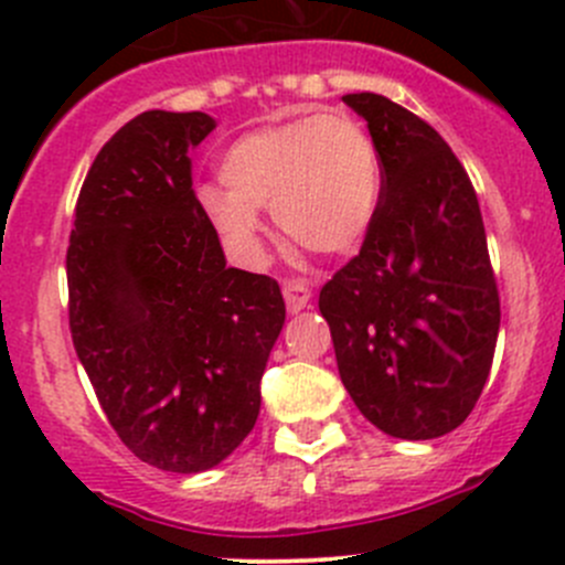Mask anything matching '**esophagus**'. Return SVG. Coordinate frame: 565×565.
I'll list each match as a JSON object with an SVG mask.
<instances>
[{"label":"esophagus","mask_w":565,"mask_h":565,"mask_svg":"<svg viewBox=\"0 0 565 565\" xmlns=\"http://www.w3.org/2000/svg\"><path fill=\"white\" fill-rule=\"evenodd\" d=\"M284 300H287V309L292 311V315H298V311L306 309L311 300L309 284H306L303 278H289V281H284Z\"/></svg>","instance_id":"obj_1"}]
</instances>
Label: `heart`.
<instances>
[{
    "instance_id": "1",
    "label": "heart",
    "mask_w": 565,
    "mask_h": 565,
    "mask_svg": "<svg viewBox=\"0 0 565 565\" xmlns=\"http://www.w3.org/2000/svg\"><path fill=\"white\" fill-rule=\"evenodd\" d=\"M221 188L199 204L243 262L262 259L256 210L317 254H344L366 235L380 202V161L366 130L347 114H317L241 136L221 158Z\"/></svg>"
}]
</instances>
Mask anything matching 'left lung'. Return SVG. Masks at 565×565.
<instances>
[{
    "label": "left lung",
    "instance_id": "obj_1",
    "mask_svg": "<svg viewBox=\"0 0 565 565\" xmlns=\"http://www.w3.org/2000/svg\"><path fill=\"white\" fill-rule=\"evenodd\" d=\"M344 104L369 122L380 202L363 246L319 289L344 388L385 435L465 424L494 358L500 295L476 188L440 134L385 95Z\"/></svg>",
    "mask_w": 565,
    "mask_h": 565
}]
</instances>
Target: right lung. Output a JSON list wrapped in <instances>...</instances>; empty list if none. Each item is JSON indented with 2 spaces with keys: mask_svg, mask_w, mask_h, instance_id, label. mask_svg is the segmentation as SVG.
Here are the masks:
<instances>
[{
  "mask_svg": "<svg viewBox=\"0 0 565 565\" xmlns=\"http://www.w3.org/2000/svg\"><path fill=\"white\" fill-rule=\"evenodd\" d=\"M215 119L152 111L100 147L67 246L76 355L130 454L169 472L224 461L254 429L262 374L284 328L270 276L226 267L191 188Z\"/></svg>",
  "mask_w": 565,
  "mask_h": 565,
  "instance_id": "obj_1",
  "label": "right lung"
}]
</instances>
